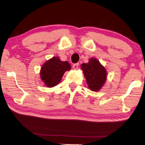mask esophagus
Instances as JSON below:
<instances>
[{
    "label": "esophagus",
    "mask_w": 145,
    "mask_h": 145,
    "mask_svg": "<svg viewBox=\"0 0 145 145\" xmlns=\"http://www.w3.org/2000/svg\"><path fill=\"white\" fill-rule=\"evenodd\" d=\"M78 66H79V64H78V63H74V64H73V65H72L73 69H74V70L78 69Z\"/></svg>",
    "instance_id": "34e87169"
}]
</instances>
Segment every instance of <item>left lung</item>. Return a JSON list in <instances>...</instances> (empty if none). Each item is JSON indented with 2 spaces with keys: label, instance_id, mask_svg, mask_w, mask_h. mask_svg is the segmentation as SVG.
<instances>
[{
  "label": "left lung",
  "instance_id": "obj_1",
  "mask_svg": "<svg viewBox=\"0 0 145 145\" xmlns=\"http://www.w3.org/2000/svg\"><path fill=\"white\" fill-rule=\"evenodd\" d=\"M81 68L86 78L89 89L92 91H99L105 84L107 72L105 68L96 58H92L87 63H82Z\"/></svg>",
  "mask_w": 145,
  "mask_h": 145
}]
</instances>
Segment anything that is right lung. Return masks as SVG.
<instances>
[{"instance_id": "obj_1", "label": "right lung", "mask_w": 145, "mask_h": 145, "mask_svg": "<svg viewBox=\"0 0 145 145\" xmlns=\"http://www.w3.org/2000/svg\"><path fill=\"white\" fill-rule=\"evenodd\" d=\"M71 67L67 61H61L58 56L46 61L41 67L40 78L47 87H53L60 82L65 71L71 70Z\"/></svg>"}]
</instances>
